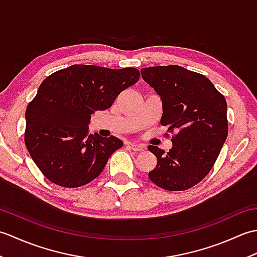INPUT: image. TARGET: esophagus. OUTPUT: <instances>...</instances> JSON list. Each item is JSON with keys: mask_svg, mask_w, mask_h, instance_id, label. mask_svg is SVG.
Segmentation results:
<instances>
[{"mask_svg": "<svg viewBox=\"0 0 257 257\" xmlns=\"http://www.w3.org/2000/svg\"><path fill=\"white\" fill-rule=\"evenodd\" d=\"M130 147H132V149L136 152L138 151H143L145 149V146L143 145H139V144H130Z\"/></svg>", "mask_w": 257, "mask_h": 257, "instance_id": "34e87169", "label": "esophagus"}]
</instances>
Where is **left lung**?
<instances>
[{
  "mask_svg": "<svg viewBox=\"0 0 257 257\" xmlns=\"http://www.w3.org/2000/svg\"><path fill=\"white\" fill-rule=\"evenodd\" d=\"M141 77L160 96V122L168 125L172 148L148 149L157 157L149 179L169 191H182L199 183L214 165L227 137V105L205 76L178 65L143 68Z\"/></svg>",
  "mask_w": 257,
  "mask_h": 257,
  "instance_id": "obj_1",
  "label": "left lung"
}]
</instances>
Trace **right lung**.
I'll list each match as a JSON object with an SVG mask.
<instances>
[{
	"label": "right lung",
	"instance_id": "obj_1",
	"mask_svg": "<svg viewBox=\"0 0 257 257\" xmlns=\"http://www.w3.org/2000/svg\"><path fill=\"white\" fill-rule=\"evenodd\" d=\"M139 70L72 65L48 76L26 108L25 145L44 176L64 188L96 179L123 143L89 135L92 113L110 108L117 96L136 84Z\"/></svg>",
	"mask_w": 257,
	"mask_h": 257
}]
</instances>
